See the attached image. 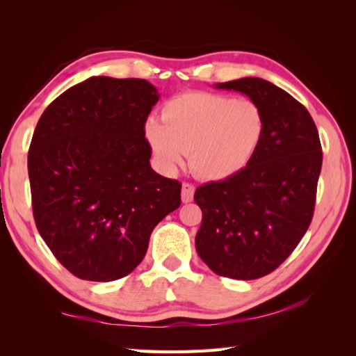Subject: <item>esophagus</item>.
Listing matches in <instances>:
<instances>
[{
  "label": "esophagus",
  "mask_w": 356,
  "mask_h": 356,
  "mask_svg": "<svg viewBox=\"0 0 356 356\" xmlns=\"http://www.w3.org/2000/svg\"><path fill=\"white\" fill-rule=\"evenodd\" d=\"M194 199V186L191 184H182V202L190 203Z\"/></svg>",
  "instance_id": "1"
}]
</instances>
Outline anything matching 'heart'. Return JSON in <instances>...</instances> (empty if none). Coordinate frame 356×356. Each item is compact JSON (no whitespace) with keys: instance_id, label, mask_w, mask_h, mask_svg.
<instances>
[{"instance_id":"obj_1","label":"heart","mask_w":356,"mask_h":356,"mask_svg":"<svg viewBox=\"0 0 356 356\" xmlns=\"http://www.w3.org/2000/svg\"><path fill=\"white\" fill-rule=\"evenodd\" d=\"M266 116L252 99L191 92L165 105L163 122L151 118L145 136L159 163L176 171L188 154L190 170L203 180H225L245 170L259 151Z\"/></svg>"}]
</instances>
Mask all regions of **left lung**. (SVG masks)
<instances>
[{
  "label": "left lung",
  "mask_w": 356,
  "mask_h": 356,
  "mask_svg": "<svg viewBox=\"0 0 356 356\" xmlns=\"http://www.w3.org/2000/svg\"><path fill=\"white\" fill-rule=\"evenodd\" d=\"M216 87L260 104L266 131L245 170L195 190L203 214L195 249L217 275L255 280L292 254L312 222L320 136L305 105L269 81L241 78Z\"/></svg>",
  "instance_id": "1"
}]
</instances>
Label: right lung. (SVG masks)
Wrapping results in <instances>:
<instances>
[{
    "instance_id": "add662e5",
    "label": "right lung",
    "mask_w": 356,
    "mask_h": 356,
    "mask_svg": "<svg viewBox=\"0 0 356 356\" xmlns=\"http://www.w3.org/2000/svg\"><path fill=\"white\" fill-rule=\"evenodd\" d=\"M159 101L145 79L93 76L44 110L29 149L36 228L81 280L138 266L154 226L180 207L179 180L149 165L145 122Z\"/></svg>"
}]
</instances>
